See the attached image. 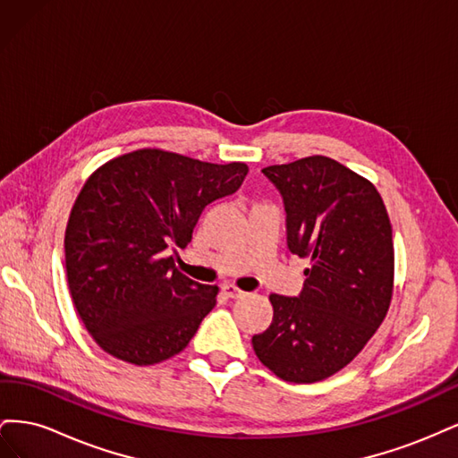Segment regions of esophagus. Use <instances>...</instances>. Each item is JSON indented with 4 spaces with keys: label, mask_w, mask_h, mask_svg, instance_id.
<instances>
[{
    "label": "esophagus",
    "mask_w": 458,
    "mask_h": 458,
    "mask_svg": "<svg viewBox=\"0 0 458 458\" xmlns=\"http://www.w3.org/2000/svg\"><path fill=\"white\" fill-rule=\"evenodd\" d=\"M224 294L227 298H231V300H241V298L246 296V293H242V290H239L237 286H233V284H225L224 286Z\"/></svg>",
    "instance_id": "obj_1"
}]
</instances>
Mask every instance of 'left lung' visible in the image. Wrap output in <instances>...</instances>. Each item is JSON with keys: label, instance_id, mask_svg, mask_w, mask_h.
Masks as SVG:
<instances>
[{"label": "left lung", "instance_id": "obj_1", "mask_svg": "<svg viewBox=\"0 0 458 458\" xmlns=\"http://www.w3.org/2000/svg\"><path fill=\"white\" fill-rule=\"evenodd\" d=\"M261 172L283 197L288 250L311 267L298 296H269L273 321L252 336L254 352L286 382L325 380L365 348L390 308V217L374 185L332 158Z\"/></svg>", "mask_w": 458, "mask_h": 458}]
</instances>
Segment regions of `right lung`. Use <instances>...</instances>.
Returning a JSON list of instances; mask_svg holds the SVG:
<instances>
[{"label": "right lung", "instance_id": "obj_1", "mask_svg": "<svg viewBox=\"0 0 458 458\" xmlns=\"http://www.w3.org/2000/svg\"><path fill=\"white\" fill-rule=\"evenodd\" d=\"M242 162L210 164L141 148L101 165L80 191L64 233L76 311L101 348L131 365L174 357L216 306L217 286L174 266L206 206L233 195Z\"/></svg>", "mask_w": 458, "mask_h": 458}]
</instances>
